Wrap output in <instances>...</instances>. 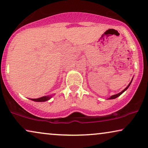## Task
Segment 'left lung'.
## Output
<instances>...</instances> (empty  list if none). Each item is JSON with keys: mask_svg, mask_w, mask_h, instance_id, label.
<instances>
[{"mask_svg": "<svg viewBox=\"0 0 148 148\" xmlns=\"http://www.w3.org/2000/svg\"><path fill=\"white\" fill-rule=\"evenodd\" d=\"M132 80H133V79H132ZM132 80H131V82L130 83H129V84L128 85V86H127V88H125V90H123L122 91V92H120V93H119V94H115V95H113V96H111V97H110V98H109L108 99H114V98H117V97H119V96H121V94H123V93L125 92V91H126V90H127V89H128V88H129V86H130V85H131V82H132Z\"/></svg>", "mask_w": 148, "mask_h": 148, "instance_id": "left-lung-1", "label": "left lung"}]
</instances>
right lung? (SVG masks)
Segmentation results:
<instances>
[{
	"instance_id": "1",
	"label": "right lung",
	"mask_w": 148,
	"mask_h": 148,
	"mask_svg": "<svg viewBox=\"0 0 148 148\" xmlns=\"http://www.w3.org/2000/svg\"><path fill=\"white\" fill-rule=\"evenodd\" d=\"M52 96H44V97H41V98H36V99H32V100L35 101V102H45V101H47L48 100H50Z\"/></svg>"
}]
</instances>
